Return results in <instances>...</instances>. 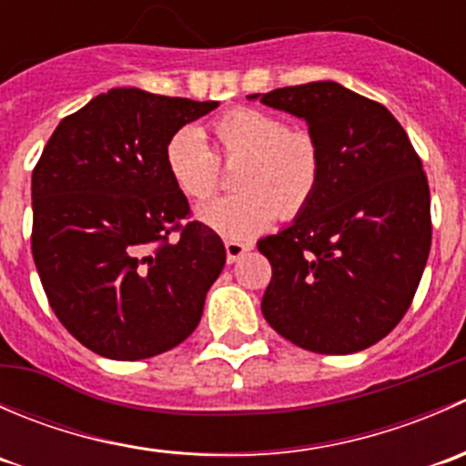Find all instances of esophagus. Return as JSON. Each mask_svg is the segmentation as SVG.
<instances>
[{"instance_id": "1", "label": "esophagus", "mask_w": 466, "mask_h": 466, "mask_svg": "<svg viewBox=\"0 0 466 466\" xmlns=\"http://www.w3.org/2000/svg\"><path fill=\"white\" fill-rule=\"evenodd\" d=\"M252 250V243L248 241H237V238H228L225 241V252H228V263H234L241 259L246 252Z\"/></svg>"}]
</instances>
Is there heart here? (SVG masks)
Segmentation results:
<instances>
[{
  "label": "heart",
  "instance_id": "obj_1",
  "mask_svg": "<svg viewBox=\"0 0 466 466\" xmlns=\"http://www.w3.org/2000/svg\"><path fill=\"white\" fill-rule=\"evenodd\" d=\"M214 150L198 128L176 130L164 146L173 185L194 203L220 187V164H238L234 187L241 194L200 207L198 218L216 232L246 238L281 218H293L318 194L324 155L320 139L289 128L281 116L259 107H237L209 124Z\"/></svg>",
  "mask_w": 466,
  "mask_h": 466
}]
</instances>
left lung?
<instances>
[{"label": "left lung", "instance_id": "8db88e82", "mask_svg": "<svg viewBox=\"0 0 466 466\" xmlns=\"http://www.w3.org/2000/svg\"><path fill=\"white\" fill-rule=\"evenodd\" d=\"M259 98L307 121L324 155L311 203L257 243L272 266L263 318L316 354L368 350L406 316L429 259L431 191L420 155L388 107L340 83Z\"/></svg>", "mask_w": 466, "mask_h": 466}]
</instances>
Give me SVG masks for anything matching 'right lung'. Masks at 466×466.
Wrapping results in <instances>:
<instances>
[{
  "label": "right lung",
  "instance_id": "add662e5",
  "mask_svg": "<svg viewBox=\"0 0 466 466\" xmlns=\"http://www.w3.org/2000/svg\"><path fill=\"white\" fill-rule=\"evenodd\" d=\"M214 107L115 87L65 116L33 168V261L58 320L94 354L150 359L198 327L225 246L180 223L189 203L164 146Z\"/></svg>",
  "mask_w": 466,
  "mask_h": 466
}]
</instances>
